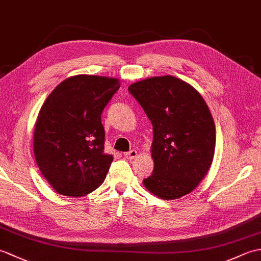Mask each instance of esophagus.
Returning <instances> with one entry per match:
<instances>
[{"label": "esophagus", "instance_id": "obj_1", "mask_svg": "<svg viewBox=\"0 0 261 261\" xmlns=\"http://www.w3.org/2000/svg\"><path fill=\"white\" fill-rule=\"evenodd\" d=\"M137 156H138V151L136 150V149H132V150H130L129 152L124 153V157L127 159H135V158H137Z\"/></svg>", "mask_w": 261, "mask_h": 261}]
</instances>
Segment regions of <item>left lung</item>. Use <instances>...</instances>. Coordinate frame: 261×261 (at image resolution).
Returning a JSON list of instances; mask_svg holds the SVG:
<instances>
[{
	"instance_id": "1",
	"label": "left lung",
	"mask_w": 261,
	"mask_h": 261,
	"mask_svg": "<svg viewBox=\"0 0 261 261\" xmlns=\"http://www.w3.org/2000/svg\"><path fill=\"white\" fill-rule=\"evenodd\" d=\"M152 123L153 171L143 179L163 199H177L198 186L212 165L215 124L195 88L177 77L146 79L129 86Z\"/></svg>"
}]
</instances>
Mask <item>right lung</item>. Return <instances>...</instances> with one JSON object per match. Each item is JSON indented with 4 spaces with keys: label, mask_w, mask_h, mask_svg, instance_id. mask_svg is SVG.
I'll return each instance as SVG.
<instances>
[{
    "label": "right lung",
    "mask_w": 261,
    "mask_h": 261,
    "mask_svg": "<svg viewBox=\"0 0 261 261\" xmlns=\"http://www.w3.org/2000/svg\"><path fill=\"white\" fill-rule=\"evenodd\" d=\"M120 88L112 77L76 75L42 104L33 134L39 169L55 191L84 196L102 185L113 156L104 152L101 114Z\"/></svg>",
    "instance_id": "1"
}]
</instances>
